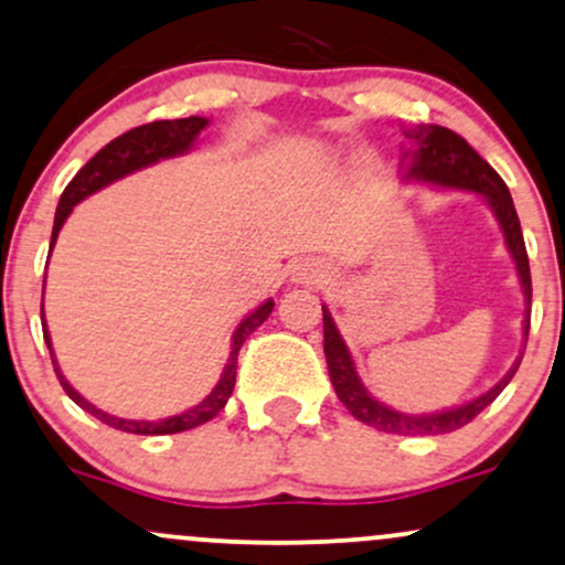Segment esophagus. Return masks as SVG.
Segmentation results:
<instances>
[{
	"mask_svg": "<svg viewBox=\"0 0 565 565\" xmlns=\"http://www.w3.org/2000/svg\"><path fill=\"white\" fill-rule=\"evenodd\" d=\"M295 281L305 284V287H321V284L329 281V270L318 260H302L295 268Z\"/></svg>",
	"mask_w": 565,
	"mask_h": 565,
	"instance_id": "esophagus-1",
	"label": "esophagus"
}]
</instances>
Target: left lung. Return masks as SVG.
<instances>
[{
  "label": "left lung",
  "instance_id": "obj_1",
  "mask_svg": "<svg viewBox=\"0 0 565 565\" xmlns=\"http://www.w3.org/2000/svg\"><path fill=\"white\" fill-rule=\"evenodd\" d=\"M403 134L413 145L405 152V181H424L445 189H463V192L484 196L487 205L492 207V213L498 217L502 228V236H505L508 253H511L515 260L523 297H526V321H523V339H526L529 323H532V318H529V312H532V274H529V255L526 244H523L521 223L519 215H515L513 196L508 192L505 181L500 179L498 171H494L487 160H481V154L468 145L463 136L450 131V128L420 124L405 128ZM323 352L337 397L342 399L352 416L379 431L405 434V437H418V434H450L455 429H460V426L471 424L487 405L494 403V397L505 390L508 382L513 379V373L519 371L521 365L519 358L513 363V369L508 371L492 390L479 394L471 403L450 407V411L426 413V416H411V413L392 411V407H386L384 403L371 397L369 390L360 382L355 360H352L348 344H344L342 334H339L329 308H323Z\"/></svg>",
  "mask_w": 565,
  "mask_h": 565
}]
</instances>
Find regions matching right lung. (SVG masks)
<instances>
[{
	"mask_svg": "<svg viewBox=\"0 0 565 565\" xmlns=\"http://www.w3.org/2000/svg\"><path fill=\"white\" fill-rule=\"evenodd\" d=\"M207 124L210 120L200 118V115H192V118H175V120H154V124L131 128V131H126L124 136H118V139H113L107 147H102L99 152L94 154V158L88 160L76 175H73V181L67 183L63 196H60L57 213H54L50 253H52L54 242H57L60 228H63L67 215L73 213V207H76L81 200H86L88 194L99 192L102 186L124 179V175H128V173L141 171V168H147V166H154L158 160L175 158V154L189 152L194 145V139L200 136L202 128H207ZM270 310H274V300L263 302L260 308H255L239 326H236L234 339H231V358H228L226 369H223V373H221V382L215 384V390L210 392L200 405L189 407V411L179 413V416L162 418V420L118 418V416H110V413L99 411L97 405H92L88 399L81 397V394L73 390L71 384H67L63 371H60L57 360H54L50 331H46V321H44V297H42V326H44V342H46V348H50V355H52L54 373H57L60 384H63L65 394L73 399V403H76L78 407H84L86 413H92V416L102 420V424L113 426V429H118V431L145 434V437H160V434H179V431L194 429V426L207 424L210 418H215L217 413L226 407L231 392H234V384H236V358H239L244 339L253 334L257 326H260L265 318L270 316Z\"/></svg>",
	"mask_w": 565,
	"mask_h": 565,
	"instance_id": "right-lung-1",
	"label": "right lung"
}]
</instances>
